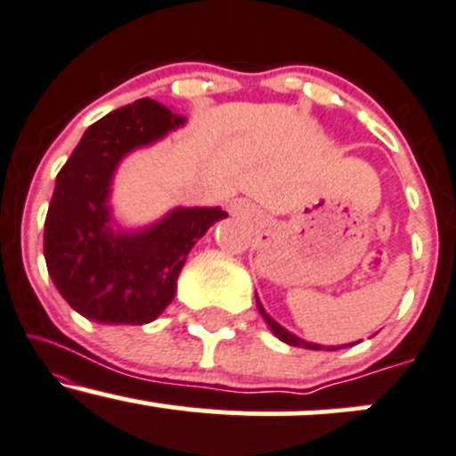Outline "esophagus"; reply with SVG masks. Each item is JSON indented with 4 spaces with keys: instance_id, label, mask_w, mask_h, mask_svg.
<instances>
[{
    "instance_id": "34e87169",
    "label": "esophagus",
    "mask_w": 456,
    "mask_h": 456,
    "mask_svg": "<svg viewBox=\"0 0 456 456\" xmlns=\"http://www.w3.org/2000/svg\"><path fill=\"white\" fill-rule=\"evenodd\" d=\"M232 212L233 214H246L248 212V204L244 200H235L232 201Z\"/></svg>"
}]
</instances>
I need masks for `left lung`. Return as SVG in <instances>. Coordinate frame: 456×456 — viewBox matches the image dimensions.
<instances>
[{
	"label": "left lung",
	"instance_id": "8db88e82",
	"mask_svg": "<svg viewBox=\"0 0 456 456\" xmlns=\"http://www.w3.org/2000/svg\"><path fill=\"white\" fill-rule=\"evenodd\" d=\"M255 297H256V295H255ZM256 308H259L261 316L265 318V322H267V325H270V329H272V331H273V336H276L278 339H282V342H284V344H289V346L308 348V350H339V348H348V346H354V344H344V346H321V344H312V342H305V339H301V338H297V336H293V333L287 331V329L278 325V322L273 321V318H272L270 314H267L265 310H263V305H261L259 297H256Z\"/></svg>",
	"mask_w": 456,
	"mask_h": 456
}]
</instances>
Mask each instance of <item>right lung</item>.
I'll return each instance as SVG.
<instances>
[{
	"instance_id": "obj_1",
	"label": "right lung",
	"mask_w": 456,
	"mask_h": 456,
	"mask_svg": "<svg viewBox=\"0 0 456 456\" xmlns=\"http://www.w3.org/2000/svg\"><path fill=\"white\" fill-rule=\"evenodd\" d=\"M184 123L144 97L93 123L57 174L44 223V259L61 297L89 321H155L172 304L186 255L227 216L221 208H174L138 232L112 227L108 200L118 163Z\"/></svg>"
}]
</instances>
